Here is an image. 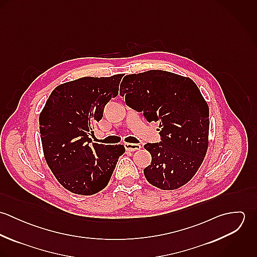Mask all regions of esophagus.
Returning <instances> with one entry per match:
<instances>
[{
	"label": "esophagus",
	"mask_w": 257,
	"mask_h": 257,
	"mask_svg": "<svg viewBox=\"0 0 257 257\" xmlns=\"http://www.w3.org/2000/svg\"><path fill=\"white\" fill-rule=\"evenodd\" d=\"M124 147L128 151H136V150L141 149L142 147H141V145H138V144H125Z\"/></svg>",
	"instance_id": "obj_1"
}]
</instances>
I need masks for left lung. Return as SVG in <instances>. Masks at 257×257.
I'll return each instance as SVG.
<instances>
[{
	"mask_svg": "<svg viewBox=\"0 0 257 257\" xmlns=\"http://www.w3.org/2000/svg\"><path fill=\"white\" fill-rule=\"evenodd\" d=\"M125 103L159 121L161 142L147 144L151 163L144 174L151 185L175 190L188 183L209 147V106L195 82L163 70L126 75L120 84Z\"/></svg>",
	"mask_w": 257,
	"mask_h": 257,
	"instance_id": "obj_1",
	"label": "left lung"
}]
</instances>
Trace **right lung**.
<instances>
[{"instance_id":"obj_1","label":"right lung","mask_w":257,"mask_h":257,"mask_svg":"<svg viewBox=\"0 0 257 257\" xmlns=\"http://www.w3.org/2000/svg\"><path fill=\"white\" fill-rule=\"evenodd\" d=\"M122 74L83 77L57 86L39 114L45 161L57 181L78 195H94L110 181L122 145L92 143L93 123L118 94Z\"/></svg>"}]
</instances>
